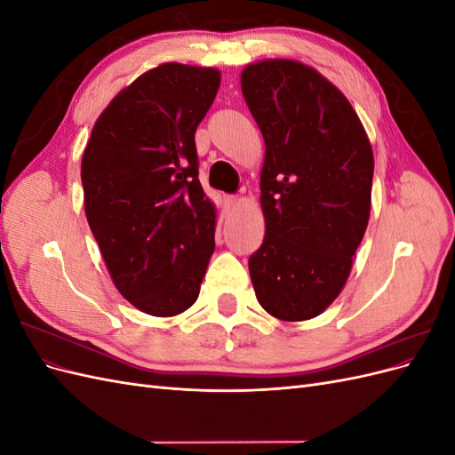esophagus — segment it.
Instances as JSON below:
<instances>
[{
    "mask_svg": "<svg viewBox=\"0 0 455 455\" xmlns=\"http://www.w3.org/2000/svg\"><path fill=\"white\" fill-rule=\"evenodd\" d=\"M235 203H237V199L235 197H226L224 199V209H226V212H229L233 206H235Z\"/></svg>",
    "mask_w": 455,
    "mask_h": 455,
    "instance_id": "1",
    "label": "esophagus"
}]
</instances>
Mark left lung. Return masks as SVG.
<instances>
[{
    "instance_id": "8db88e82",
    "label": "left lung",
    "mask_w": 455,
    "mask_h": 455,
    "mask_svg": "<svg viewBox=\"0 0 455 455\" xmlns=\"http://www.w3.org/2000/svg\"><path fill=\"white\" fill-rule=\"evenodd\" d=\"M241 91L266 142L254 292L277 319L307 321L347 283L370 218L374 154L349 100L311 66L252 62Z\"/></svg>"
}]
</instances>
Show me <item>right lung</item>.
I'll return each instance as SVG.
<instances>
[{
  "mask_svg": "<svg viewBox=\"0 0 455 455\" xmlns=\"http://www.w3.org/2000/svg\"><path fill=\"white\" fill-rule=\"evenodd\" d=\"M216 68L164 62L119 91L81 159L87 222L119 294L154 316L196 304L214 252L216 206L199 182L196 131Z\"/></svg>",
  "mask_w": 455,
  "mask_h": 455,
  "instance_id": "add662e5",
  "label": "right lung"
}]
</instances>
